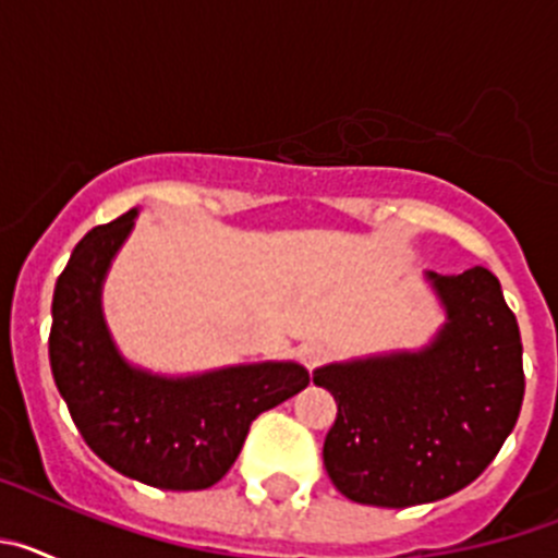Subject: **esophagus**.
Instances as JSON below:
<instances>
[{"instance_id":"1","label":"esophagus","mask_w":558,"mask_h":558,"mask_svg":"<svg viewBox=\"0 0 558 558\" xmlns=\"http://www.w3.org/2000/svg\"><path fill=\"white\" fill-rule=\"evenodd\" d=\"M299 354H302L304 366L315 368V366H322L324 360L329 357V349L324 347V343H304V347L299 349Z\"/></svg>"}]
</instances>
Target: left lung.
<instances>
[{
  "label": "left lung",
  "mask_w": 558,
  "mask_h": 558,
  "mask_svg": "<svg viewBox=\"0 0 558 558\" xmlns=\"http://www.w3.org/2000/svg\"><path fill=\"white\" fill-rule=\"evenodd\" d=\"M450 322L422 354L318 368L338 416L324 466L354 502L408 509L470 486L514 430L522 340L492 270L430 274Z\"/></svg>",
  "instance_id": "1"
}]
</instances>
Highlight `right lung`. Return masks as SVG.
Masks as SVG:
<instances>
[{
	"instance_id": "add662e5",
	"label": "right lung",
	"mask_w": 558,
	"mask_h": 558,
	"mask_svg": "<svg viewBox=\"0 0 558 558\" xmlns=\"http://www.w3.org/2000/svg\"><path fill=\"white\" fill-rule=\"evenodd\" d=\"M133 215L88 231L58 276L49 366L83 441L108 466L156 489H209L234 466L251 422L307 388L310 374L295 363L186 379L133 372L100 315V282Z\"/></svg>"
}]
</instances>
